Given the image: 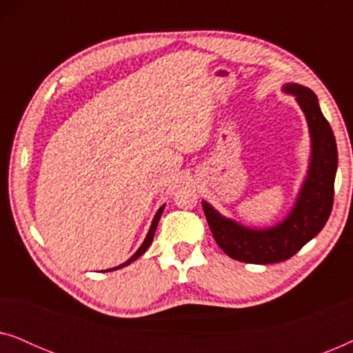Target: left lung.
Here are the masks:
<instances>
[{
	"mask_svg": "<svg viewBox=\"0 0 353 353\" xmlns=\"http://www.w3.org/2000/svg\"><path fill=\"white\" fill-rule=\"evenodd\" d=\"M286 93L296 96L305 114L312 137V162L296 205L284 221L268 230H250L225 219L202 202L212 234L226 255L245 263H278L291 259L323 230L334 202L337 148L334 133L321 114L318 98L302 85L289 83Z\"/></svg>",
	"mask_w": 353,
	"mask_h": 353,
	"instance_id": "left-lung-1",
	"label": "left lung"
}]
</instances>
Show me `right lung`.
Returning a JSON list of instances; mask_svg holds the SVG:
<instances>
[{
	"label": "right lung",
	"instance_id": "obj_1",
	"mask_svg": "<svg viewBox=\"0 0 353 353\" xmlns=\"http://www.w3.org/2000/svg\"><path fill=\"white\" fill-rule=\"evenodd\" d=\"M163 207L165 205H162L161 209L157 210V214H156V216H154V220H152V225H151V228H149V233H148V236H146V239H144V243L141 244V248H139L137 252H134V255L130 260H127V262L125 263H122V265H119V267H115V268H110V270H105V272H114V270H119V268H122V267H125V265H130L133 262V260H137L138 257H141V255L146 252L148 250V248L149 245H151V243H152V238H154V233H156V228H157V223H159V220H161V215H162V210H163Z\"/></svg>",
	"mask_w": 353,
	"mask_h": 353
}]
</instances>
